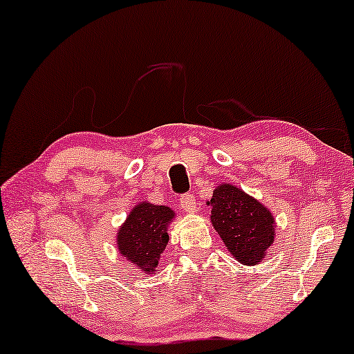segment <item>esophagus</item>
Here are the masks:
<instances>
[{
	"instance_id": "1",
	"label": "esophagus",
	"mask_w": 354,
	"mask_h": 354,
	"mask_svg": "<svg viewBox=\"0 0 354 354\" xmlns=\"http://www.w3.org/2000/svg\"><path fill=\"white\" fill-rule=\"evenodd\" d=\"M179 205H181V208L186 209L187 213H194L195 208H197V203H195V197L191 194L181 195V198H179Z\"/></svg>"
}]
</instances>
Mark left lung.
<instances>
[{
  "instance_id": "obj_1",
  "label": "left lung",
  "mask_w": 354,
  "mask_h": 354,
  "mask_svg": "<svg viewBox=\"0 0 354 354\" xmlns=\"http://www.w3.org/2000/svg\"><path fill=\"white\" fill-rule=\"evenodd\" d=\"M211 224L229 254L243 266H257L275 241V218L259 200L243 189L223 183L207 202Z\"/></svg>"
}]
</instances>
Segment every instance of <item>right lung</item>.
I'll list each match as a JSON object with an SVG mask.
<instances>
[{
  "instance_id": "add662e5",
  "label": "right lung",
  "mask_w": 354,
  "mask_h": 354,
  "mask_svg": "<svg viewBox=\"0 0 354 354\" xmlns=\"http://www.w3.org/2000/svg\"><path fill=\"white\" fill-rule=\"evenodd\" d=\"M175 211L167 205L136 203L115 235L119 254L133 263L141 273L156 272L168 243V227L175 221Z\"/></svg>"
}]
</instances>
